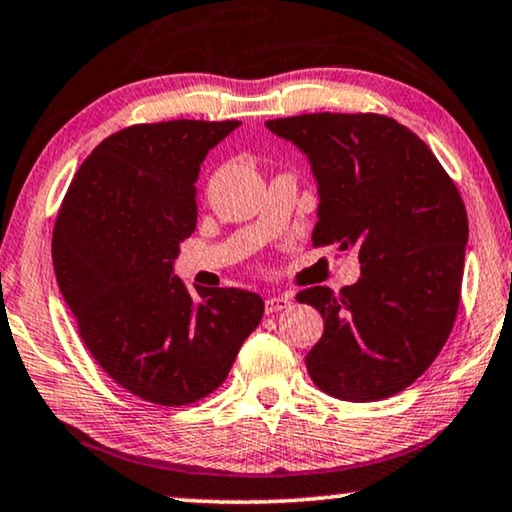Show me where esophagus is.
I'll list each match as a JSON object with an SVG mask.
<instances>
[{"label":"esophagus","mask_w":512,"mask_h":512,"mask_svg":"<svg viewBox=\"0 0 512 512\" xmlns=\"http://www.w3.org/2000/svg\"><path fill=\"white\" fill-rule=\"evenodd\" d=\"M289 303H292L289 296H282V294L280 296H269V299H266V303H264V310H266V315H276V312L289 308Z\"/></svg>","instance_id":"34e87169"}]
</instances>
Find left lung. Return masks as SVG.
<instances>
[{
	"label": "left lung",
	"instance_id": "left-lung-1",
	"mask_svg": "<svg viewBox=\"0 0 512 512\" xmlns=\"http://www.w3.org/2000/svg\"><path fill=\"white\" fill-rule=\"evenodd\" d=\"M266 128L308 154L319 183L312 246L356 248L361 278L296 301L324 317L305 365L319 391L375 402L430 368L460 308L467 209L455 181L407 126L375 112L271 119Z\"/></svg>",
	"mask_w": 512,
	"mask_h": 512
}]
</instances>
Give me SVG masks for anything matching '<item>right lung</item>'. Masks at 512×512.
Here are the masks:
<instances>
[{
  "label": "right lung",
  "instance_id": "add662e5",
  "mask_svg": "<svg viewBox=\"0 0 512 512\" xmlns=\"http://www.w3.org/2000/svg\"><path fill=\"white\" fill-rule=\"evenodd\" d=\"M241 121L133 124L75 172L52 232L61 296L105 375L144 402L186 407L230 375L264 315L262 296L197 289L172 276L195 232V179L211 147Z\"/></svg>",
  "mask_w": 512,
  "mask_h": 512
}]
</instances>
